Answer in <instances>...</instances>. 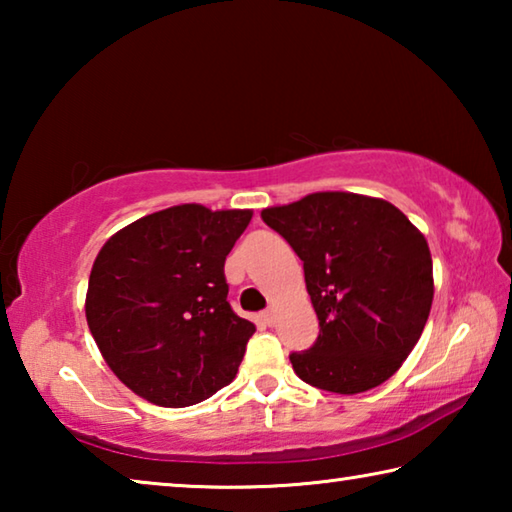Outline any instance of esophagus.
<instances>
[{
	"mask_svg": "<svg viewBox=\"0 0 512 512\" xmlns=\"http://www.w3.org/2000/svg\"><path fill=\"white\" fill-rule=\"evenodd\" d=\"M262 318H264L266 325H273L275 323V309H266L264 314H262Z\"/></svg>",
	"mask_w": 512,
	"mask_h": 512,
	"instance_id": "1",
	"label": "esophagus"
}]
</instances>
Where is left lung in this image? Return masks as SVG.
<instances>
[{"mask_svg": "<svg viewBox=\"0 0 512 512\" xmlns=\"http://www.w3.org/2000/svg\"><path fill=\"white\" fill-rule=\"evenodd\" d=\"M305 264L318 316L314 348L291 354L307 384L354 395L393 377L418 343L433 300L429 244L384 198L316 192L262 210Z\"/></svg>", "mask_w": 512, "mask_h": 512, "instance_id": "obj_1", "label": "left lung"}]
</instances>
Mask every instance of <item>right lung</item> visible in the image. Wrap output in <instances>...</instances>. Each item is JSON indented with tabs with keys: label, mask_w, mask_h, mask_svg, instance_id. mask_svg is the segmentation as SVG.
<instances>
[{
	"label": "right lung",
	"mask_w": 512,
	"mask_h": 512,
	"mask_svg": "<svg viewBox=\"0 0 512 512\" xmlns=\"http://www.w3.org/2000/svg\"><path fill=\"white\" fill-rule=\"evenodd\" d=\"M250 219L253 210L173 205L99 250L85 318L110 370L146 402L183 409L237 377L255 325L225 300L223 264Z\"/></svg>",
	"instance_id": "obj_1"
}]
</instances>
